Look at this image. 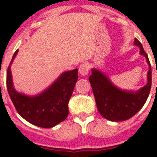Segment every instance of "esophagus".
Listing matches in <instances>:
<instances>
[{
    "label": "esophagus",
    "mask_w": 157,
    "mask_h": 157,
    "mask_svg": "<svg viewBox=\"0 0 157 157\" xmlns=\"http://www.w3.org/2000/svg\"><path fill=\"white\" fill-rule=\"evenodd\" d=\"M89 71H90V66L87 63H82L79 67V73L81 76H86L88 75Z\"/></svg>",
    "instance_id": "esophagus-1"
}]
</instances>
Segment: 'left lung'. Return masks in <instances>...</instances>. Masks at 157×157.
<instances>
[{"mask_svg":"<svg viewBox=\"0 0 157 157\" xmlns=\"http://www.w3.org/2000/svg\"><path fill=\"white\" fill-rule=\"evenodd\" d=\"M134 45L140 48V54L146 57L149 65L147 84L139 91L121 90L98 70L93 69L89 77L98 112L104 118L112 121H121L134 117L146 103L151 90V68L148 56L136 38L134 39Z\"/></svg>","mask_w":157,"mask_h":157,"instance_id":"8db88e82","label":"left lung"}]
</instances>
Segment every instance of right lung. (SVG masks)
I'll return each instance as SVG.
<instances>
[{
    "label": "right lung",
    "mask_w": 157,
    "mask_h": 157,
    "mask_svg": "<svg viewBox=\"0 0 157 157\" xmlns=\"http://www.w3.org/2000/svg\"><path fill=\"white\" fill-rule=\"evenodd\" d=\"M18 54H13L6 74V86L9 95L16 111L31 124L41 128H51L63 121L68 116V103L78 79V71L63 72L50 88L35 97L18 93L13 89L10 64Z\"/></svg>",
    "instance_id": "1"
}]
</instances>
